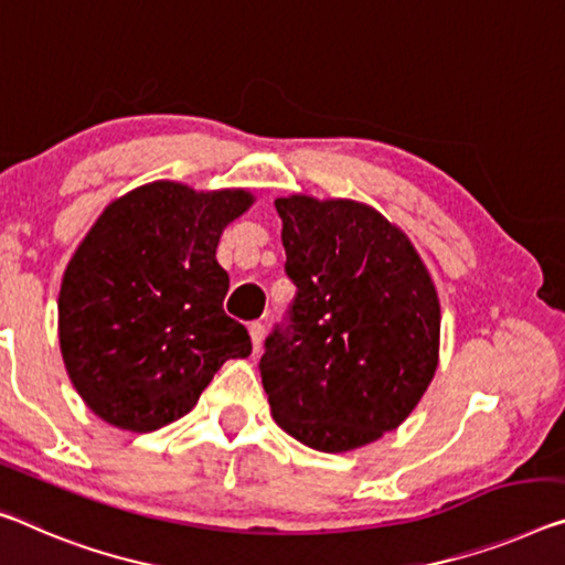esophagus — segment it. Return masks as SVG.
<instances>
[{"label":"esophagus","instance_id":"obj_1","mask_svg":"<svg viewBox=\"0 0 565 565\" xmlns=\"http://www.w3.org/2000/svg\"><path fill=\"white\" fill-rule=\"evenodd\" d=\"M263 338H265V326L263 323H249V341H253L255 351H259V345H263Z\"/></svg>","mask_w":565,"mask_h":565}]
</instances>
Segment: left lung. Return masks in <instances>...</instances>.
Wrapping results in <instances>:
<instances>
[{"mask_svg":"<svg viewBox=\"0 0 565 565\" xmlns=\"http://www.w3.org/2000/svg\"><path fill=\"white\" fill-rule=\"evenodd\" d=\"M285 273L298 288L288 331L265 341L273 419L318 452H351L414 412L439 363L434 280L402 227L353 199H275Z\"/></svg>","mask_w":565,"mask_h":565,"instance_id":"obj_1","label":"left lung"}]
</instances>
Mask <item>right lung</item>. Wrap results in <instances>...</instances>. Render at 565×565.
Listing matches in <instances>:
<instances>
[{
    "mask_svg": "<svg viewBox=\"0 0 565 565\" xmlns=\"http://www.w3.org/2000/svg\"><path fill=\"white\" fill-rule=\"evenodd\" d=\"M253 204L247 189L151 181L113 199L77 245L60 285V351L110 427H167L224 361L253 353L245 326L224 316L230 275L216 263L224 227Z\"/></svg>",
    "mask_w": 565,
    "mask_h": 565,
    "instance_id": "right-lung-1",
    "label": "right lung"
}]
</instances>
